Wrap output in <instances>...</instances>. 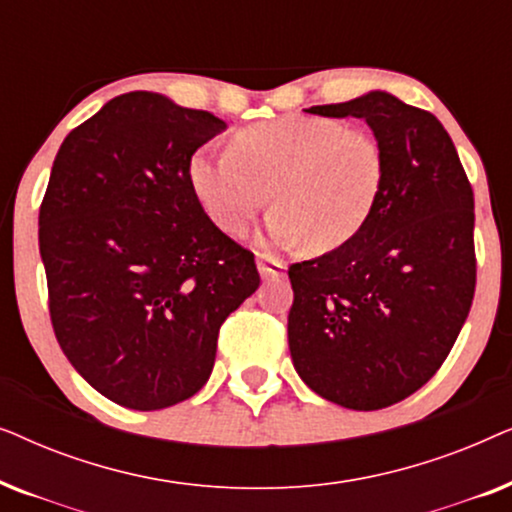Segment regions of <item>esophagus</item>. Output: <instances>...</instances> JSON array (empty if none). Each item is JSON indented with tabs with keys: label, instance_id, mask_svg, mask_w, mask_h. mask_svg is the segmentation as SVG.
I'll use <instances>...</instances> for the list:
<instances>
[{
	"label": "esophagus",
	"instance_id": "1",
	"mask_svg": "<svg viewBox=\"0 0 512 512\" xmlns=\"http://www.w3.org/2000/svg\"><path fill=\"white\" fill-rule=\"evenodd\" d=\"M256 268H258V272H261L263 279H275V277H284L286 263L277 261V258H270V256H258Z\"/></svg>",
	"mask_w": 512,
	"mask_h": 512
}]
</instances>
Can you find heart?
<instances>
[{"label": "heart", "instance_id": "1", "mask_svg": "<svg viewBox=\"0 0 512 512\" xmlns=\"http://www.w3.org/2000/svg\"><path fill=\"white\" fill-rule=\"evenodd\" d=\"M387 160L366 130L326 116L289 114L237 130L230 151L198 149L188 186L223 233L247 228L275 200L265 230L277 247L333 251L366 226L382 195Z\"/></svg>", "mask_w": 512, "mask_h": 512}]
</instances>
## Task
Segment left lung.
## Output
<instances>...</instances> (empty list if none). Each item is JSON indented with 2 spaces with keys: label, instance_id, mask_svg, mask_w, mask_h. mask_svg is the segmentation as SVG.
Instances as JSON below:
<instances>
[{
  "label": "left lung",
  "instance_id": "left-lung-1",
  "mask_svg": "<svg viewBox=\"0 0 512 512\" xmlns=\"http://www.w3.org/2000/svg\"><path fill=\"white\" fill-rule=\"evenodd\" d=\"M305 111L363 118L387 177L359 235L289 268L293 368L342 408H389L436 375L471 310L473 188L443 123L387 90Z\"/></svg>",
  "mask_w": 512,
  "mask_h": 512
}]
</instances>
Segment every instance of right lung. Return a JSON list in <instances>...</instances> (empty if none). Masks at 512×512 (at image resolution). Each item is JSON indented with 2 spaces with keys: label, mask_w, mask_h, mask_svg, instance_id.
Masks as SVG:
<instances>
[{
  "label": "right lung",
  "mask_w": 512,
  "mask_h": 512,
  "mask_svg": "<svg viewBox=\"0 0 512 512\" xmlns=\"http://www.w3.org/2000/svg\"><path fill=\"white\" fill-rule=\"evenodd\" d=\"M228 125L149 90L74 128L39 209L55 338L90 387L160 410L205 387L219 328L258 289L254 254L188 186V160Z\"/></svg>",
  "instance_id": "right-lung-1"
}]
</instances>
